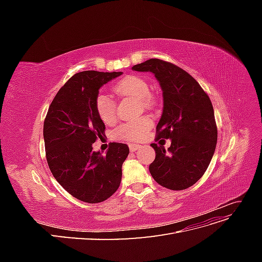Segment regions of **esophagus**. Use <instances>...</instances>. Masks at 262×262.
Listing matches in <instances>:
<instances>
[{
	"label": "esophagus",
	"instance_id": "34e87169",
	"mask_svg": "<svg viewBox=\"0 0 262 262\" xmlns=\"http://www.w3.org/2000/svg\"><path fill=\"white\" fill-rule=\"evenodd\" d=\"M129 148H130L131 152H136V150L141 148V145H139V144H129Z\"/></svg>",
	"mask_w": 262,
	"mask_h": 262
}]
</instances>
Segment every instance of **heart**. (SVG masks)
<instances>
[{
  "label": "heart",
  "mask_w": 262,
  "mask_h": 262,
  "mask_svg": "<svg viewBox=\"0 0 262 262\" xmlns=\"http://www.w3.org/2000/svg\"><path fill=\"white\" fill-rule=\"evenodd\" d=\"M115 92L119 96L132 97L137 100H140L141 105L147 107L150 101L147 98L149 96V87L143 78L138 76H128L118 82L115 86ZM96 112L105 123H110L115 120L116 117V104L113 98L105 93H100L96 102ZM152 119L147 116L140 117L136 120L129 122H124L120 124L115 130L114 134L117 139L137 141L143 138L146 131L152 126Z\"/></svg>",
  "instance_id": "obj_1"
}]
</instances>
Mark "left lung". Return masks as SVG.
<instances>
[{
  "label": "left lung",
  "instance_id": "obj_1",
  "mask_svg": "<svg viewBox=\"0 0 262 262\" xmlns=\"http://www.w3.org/2000/svg\"><path fill=\"white\" fill-rule=\"evenodd\" d=\"M138 72L153 73L163 91V114L157 123V139H169L164 146L150 144L155 160L149 172L161 186L184 190L194 185L215 150L217 129L209 96L185 70L160 59H149L132 67Z\"/></svg>",
  "mask_w": 262,
  "mask_h": 262
}]
</instances>
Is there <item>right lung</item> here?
Segmentation results:
<instances>
[{
    "instance_id": "right-lung-1",
    "label": "right lung",
    "mask_w": 262,
    "mask_h": 262,
    "mask_svg": "<svg viewBox=\"0 0 262 262\" xmlns=\"http://www.w3.org/2000/svg\"><path fill=\"white\" fill-rule=\"evenodd\" d=\"M122 72L84 71L76 73L55 95L43 123L46 157L53 177L76 199L99 203L120 186L122 164L129 147L110 143L106 155L93 143L105 134L96 112L99 89Z\"/></svg>"
}]
</instances>
